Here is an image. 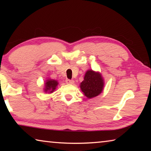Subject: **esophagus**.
<instances>
[{"label":"esophagus","mask_w":151,"mask_h":151,"mask_svg":"<svg viewBox=\"0 0 151 151\" xmlns=\"http://www.w3.org/2000/svg\"><path fill=\"white\" fill-rule=\"evenodd\" d=\"M66 83L68 84V85H73V84L74 83V81L73 80H70V79H66Z\"/></svg>","instance_id":"1"}]
</instances>
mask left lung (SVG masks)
I'll return each mask as SVG.
<instances>
[{
  "label": "left lung",
  "mask_w": 151,
  "mask_h": 151,
  "mask_svg": "<svg viewBox=\"0 0 151 151\" xmlns=\"http://www.w3.org/2000/svg\"><path fill=\"white\" fill-rule=\"evenodd\" d=\"M81 91L88 99H91L100 94L104 88V80L99 72L93 70L86 71L84 81L80 85Z\"/></svg>",
  "instance_id": "1"
}]
</instances>
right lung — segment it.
Instances as JSON below:
<instances>
[{
  "label": "right lung",
  "instance_id": "add662e5",
  "mask_svg": "<svg viewBox=\"0 0 151 151\" xmlns=\"http://www.w3.org/2000/svg\"><path fill=\"white\" fill-rule=\"evenodd\" d=\"M45 84V88L44 89L45 92L48 93H52V92H54L55 90L57 88V85H58V83L57 81L52 80V79L48 78V80L46 81Z\"/></svg>",
  "mask_w": 151,
  "mask_h": 151
}]
</instances>
